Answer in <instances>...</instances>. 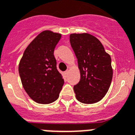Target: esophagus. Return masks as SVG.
Masks as SVG:
<instances>
[{"mask_svg":"<svg viewBox=\"0 0 135 135\" xmlns=\"http://www.w3.org/2000/svg\"><path fill=\"white\" fill-rule=\"evenodd\" d=\"M68 73H69V70H67L66 71H65V72H64V75H65V76H68Z\"/></svg>","mask_w":135,"mask_h":135,"instance_id":"esophagus-1","label":"esophagus"}]
</instances>
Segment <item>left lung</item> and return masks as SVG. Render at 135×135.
Here are the masks:
<instances>
[{
    "label": "left lung",
    "instance_id": "1",
    "mask_svg": "<svg viewBox=\"0 0 135 135\" xmlns=\"http://www.w3.org/2000/svg\"><path fill=\"white\" fill-rule=\"evenodd\" d=\"M71 46L77 58L80 80L74 86L76 98L86 104L101 101L113 78L111 58L95 36L87 33L71 34Z\"/></svg>",
    "mask_w": 135,
    "mask_h": 135
}]
</instances>
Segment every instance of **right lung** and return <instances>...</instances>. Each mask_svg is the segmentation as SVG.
<instances>
[{"instance_id": "add662e5", "label": "right lung", "mask_w": 135, "mask_h": 135, "mask_svg": "<svg viewBox=\"0 0 135 135\" xmlns=\"http://www.w3.org/2000/svg\"><path fill=\"white\" fill-rule=\"evenodd\" d=\"M61 34L46 30L25 49L19 64L22 86L35 102L43 104L57 100L64 84L57 70L53 53Z\"/></svg>"}]
</instances>
